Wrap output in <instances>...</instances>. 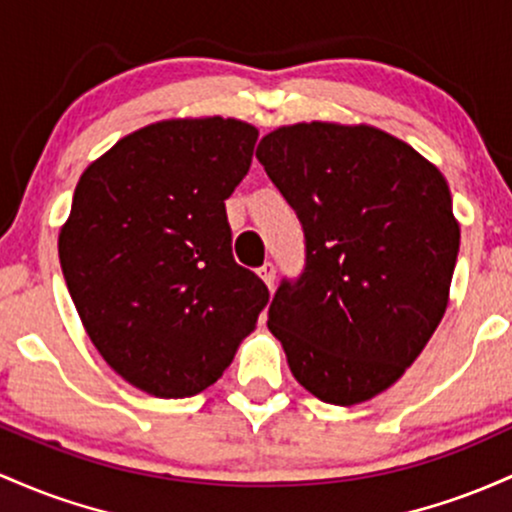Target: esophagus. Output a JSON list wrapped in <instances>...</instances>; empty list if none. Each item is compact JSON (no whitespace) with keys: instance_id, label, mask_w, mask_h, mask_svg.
<instances>
[{"instance_id":"esophagus-1","label":"esophagus","mask_w":512,"mask_h":512,"mask_svg":"<svg viewBox=\"0 0 512 512\" xmlns=\"http://www.w3.org/2000/svg\"><path fill=\"white\" fill-rule=\"evenodd\" d=\"M258 275H261V278H263V283H266V285L271 287V290H273V283H275V266H273L271 261H268V263H263V266L258 268Z\"/></svg>"}]
</instances>
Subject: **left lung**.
Returning a JSON list of instances; mask_svg holds the SVG:
<instances>
[{"label":"left lung","mask_w":512,"mask_h":512,"mask_svg":"<svg viewBox=\"0 0 512 512\" xmlns=\"http://www.w3.org/2000/svg\"><path fill=\"white\" fill-rule=\"evenodd\" d=\"M256 159L304 232V268L280 280L268 329L307 392L336 406L372 399L445 314L459 254L447 181L367 125L278 128Z\"/></svg>","instance_id":"8db88e82"}]
</instances>
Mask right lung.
Returning a JSON list of instances; mask_svg holds the SVG:
<instances>
[{"instance_id":"add662e5","label":"right lung","mask_w":512,"mask_h":512,"mask_svg":"<svg viewBox=\"0 0 512 512\" xmlns=\"http://www.w3.org/2000/svg\"><path fill=\"white\" fill-rule=\"evenodd\" d=\"M256 140L232 118L164 120L123 137L74 188L62 275L91 343L142 392L208 389L268 304L266 283L234 261L225 210Z\"/></svg>"}]
</instances>
